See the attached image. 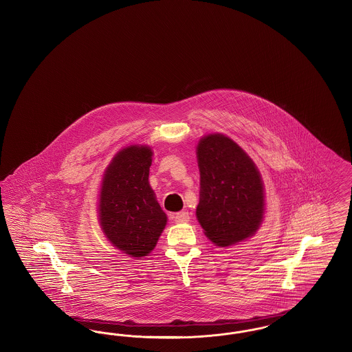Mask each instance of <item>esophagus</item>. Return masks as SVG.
I'll return each instance as SVG.
<instances>
[{
    "mask_svg": "<svg viewBox=\"0 0 352 352\" xmlns=\"http://www.w3.org/2000/svg\"><path fill=\"white\" fill-rule=\"evenodd\" d=\"M173 219H174L175 223H186L190 219V214L187 211H181L178 214H174Z\"/></svg>",
    "mask_w": 352,
    "mask_h": 352,
    "instance_id": "1",
    "label": "esophagus"
}]
</instances>
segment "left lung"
Instances as JSON below:
<instances>
[{
	"instance_id": "obj_1",
	"label": "left lung",
	"mask_w": 352,
	"mask_h": 352,
	"mask_svg": "<svg viewBox=\"0 0 352 352\" xmlns=\"http://www.w3.org/2000/svg\"><path fill=\"white\" fill-rule=\"evenodd\" d=\"M201 171L197 218L219 247L250 237L264 214V187L251 158L223 134H208L198 145Z\"/></svg>"
}]
</instances>
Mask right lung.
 <instances>
[{
  "label": "right lung",
  "mask_w": 352,
  "mask_h": 352,
  "mask_svg": "<svg viewBox=\"0 0 352 352\" xmlns=\"http://www.w3.org/2000/svg\"><path fill=\"white\" fill-rule=\"evenodd\" d=\"M151 165V148H125L107 168L101 184V228L116 248L134 257L154 250L168 220L149 184Z\"/></svg>",
  "instance_id": "1"
}]
</instances>
